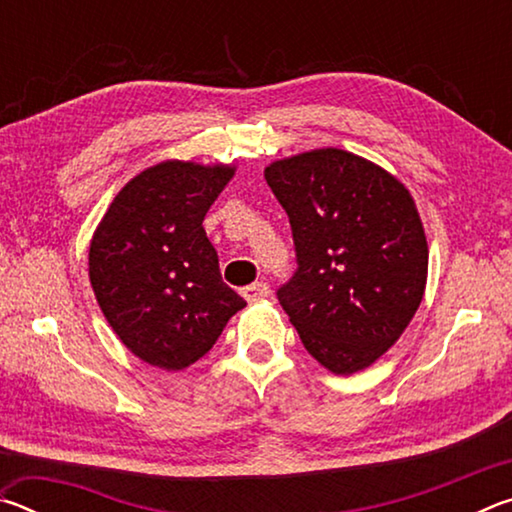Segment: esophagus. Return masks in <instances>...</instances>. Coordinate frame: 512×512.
<instances>
[{"label": "esophagus", "instance_id": "34e87169", "mask_svg": "<svg viewBox=\"0 0 512 512\" xmlns=\"http://www.w3.org/2000/svg\"><path fill=\"white\" fill-rule=\"evenodd\" d=\"M271 289H268L266 282H255V284H248V287L241 289V296H244L248 302H257V300H264Z\"/></svg>", "mask_w": 512, "mask_h": 512}]
</instances>
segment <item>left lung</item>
<instances>
[{"mask_svg": "<svg viewBox=\"0 0 512 512\" xmlns=\"http://www.w3.org/2000/svg\"><path fill=\"white\" fill-rule=\"evenodd\" d=\"M264 176L289 216L298 264L277 300L318 363L336 375L363 370L424 296L429 248L411 194L341 149L273 162Z\"/></svg>", "mask_w": 512, "mask_h": 512, "instance_id": "left-lung-1", "label": "left lung"}]
</instances>
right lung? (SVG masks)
<instances>
[{"label": "right lung", "instance_id": "add662e5", "mask_svg": "<svg viewBox=\"0 0 512 512\" xmlns=\"http://www.w3.org/2000/svg\"><path fill=\"white\" fill-rule=\"evenodd\" d=\"M232 173L221 164H155L121 189L94 232V296L121 343L151 366L187 368L246 307L223 282L203 228Z\"/></svg>", "mask_w": 512, "mask_h": 512}]
</instances>
